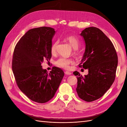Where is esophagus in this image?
<instances>
[{
	"label": "esophagus",
	"mask_w": 127,
	"mask_h": 127,
	"mask_svg": "<svg viewBox=\"0 0 127 127\" xmlns=\"http://www.w3.org/2000/svg\"><path fill=\"white\" fill-rule=\"evenodd\" d=\"M65 74H66V75H70L71 74V73L70 72H69V71H65Z\"/></svg>",
	"instance_id": "34e87169"
}]
</instances>
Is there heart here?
Segmentation results:
<instances>
[{"label": "heart", "instance_id": "heart-1", "mask_svg": "<svg viewBox=\"0 0 127 127\" xmlns=\"http://www.w3.org/2000/svg\"><path fill=\"white\" fill-rule=\"evenodd\" d=\"M65 39L67 41H68L72 47L74 48V53L75 55H78L79 51L77 48L79 47L80 45V41L79 39L77 37L73 35H69L65 37ZM58 41L56 40L53 41L51 46L50 50L51 52L52 55H55L57 52V48L58 45ZM73 63V61L70 58H66L64 57L59 58L55 62L57 66L64 69H68L69 65Z\"/></svg>", "mask_w": 127, "mask_h": 127}]
</instances>
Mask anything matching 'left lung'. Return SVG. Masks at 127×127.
Instances as JSON below:
<instances>
[{
  "label": "left lung",
  "instance_id": "obj_1",
  "mask_svg": "<svg viewBox=\"0 0 127 127\" xmlns=\"http://www.w3.org/2000/svg\"><path fill=\"white\" fill-rule=\"evenodd\" d=\"M85 41L86 48L80 68L88 70L85 76L79 72L76 92L80 98L87 102L98 99L114 83L118 57L114 45L100 29L86 28L80 34Z\"/></svg>",
  "mask_w": 127,
  "mask_h": 127
}]
</instances>
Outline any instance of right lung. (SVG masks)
I'll list each match as a JSON object with an SVG mask.
<instances>
[{"label": "right lung", "mask_w": 127, "mask_h": 127, "mask_svg": "<svg viewBox=\"0 0 127 127\" xmlns=\"http://www.w3.org/2000/svg\"><path fill=\"white\" fill-rule=\"evenodd\" d=\"M55 29L47 27L30 29L17 43L12 69L20 90L32 101L45 103L52 99L64 73L54 66L49 73L41 65L52 57L50 48Z\"/></svg>", "instance_id": "obj_1"}]
</instances>
